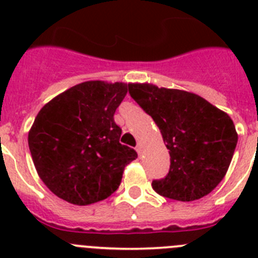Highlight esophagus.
I'll use <instances>...</instances> for the list:
<instances>
[{
	"instance_id": "obj_1",
	"label": "esophagus",
	"mask_w": 258,
	"mask_h": 258,
	"mask_svg": "<svg viewBox=\"0 0 258 258\" xmlns=\"http://www.w3.org/2000/svg\"><path fill=\"white\" fill-rule=\"evenodd\" d=\"M136 151L138 152V155H141V154H142V151H143L142 143H138V145H137V147H136Z\"/></svg>"
}]
</instances>
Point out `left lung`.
I'll use <instances>...</instances> for the list:
<instances>
[{
    "label": "left lung",
    "mask_w": 258,
    "mask_h": 258,
    "mask_svg": "<svg viewBox=\"0 0 258 258\" xmlns=\"http://www.w3.org/2000/svg\"><path fill=\"white\" fill-rule=\"evenodd\" d=\"M129 93L154 118L169 150V173L152 181V188L179 202L212 192L227 173L238 143L231 117L200 95L179 89L134 83Z\"/></svg>",
    "instance_id": "left-lung-1"
}]
</instances>
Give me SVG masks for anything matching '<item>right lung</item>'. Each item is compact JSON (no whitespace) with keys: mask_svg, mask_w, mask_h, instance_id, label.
<instances>
[{"mask_svg":"<svg viewBox=\"0 0 258 258\" xmlns=\"http://www.w3.org/2000/svg\"><path fill=\"white\" fill-rule=\"evenodd\" d=\"M127 84H77L47 102L28 133L37 174L56 197L75 206L107 199L137 152L120 143L113 115Z\"/></svg>","mask_w":258,"mask_h":258,"instance_id":"1","label":"right lung"}]
</instances>
